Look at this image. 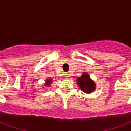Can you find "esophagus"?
Returning <instances> with one entry per match:
<instances>
[{"label": "esophagus", "instance_id": "obj_1", "mask_svg": "<svg viewBox=\"0 0 131 131\" xmlns=\"http://www.w3.org/2000/svg\"><path fill=\"white\" fill-rule=\"evenodd\" d=\"M69 76H70V75L69 73H67L64 74V77H65V78H69Z\"/></svg>", "mask_w": 131, "mask_h": 131}]
</instances>
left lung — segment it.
<instances>
[{
    "mask_svg": "<svg viewBox=\"0 0 131 131\" xmlns=\"http://www.w3.org/2000/svg\"><path fill=\"white\" fill-rule=\"evenodd\" d=\"M77 84L82 91L87 94H90L96 90V83L90 79L87 73H83L80 77L76 80Z\"/></svg>",
    "mask_w": 131,
    "mask_h": 131,
    "instance_id": "left-lung-1",
    "label": "left lung"
}]
</instances>
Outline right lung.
Listing matches in <instances>:
<instances>
[{"label": "right lung", "instance_id": "obj_1", "mask_svg": "<svg viewBox=\"0 0 131 131\" xmlns=\"http://www.w3.org/2000/svg\"><path fill=\"white\" fill-rule=\"evenodd\" d=\"M53 82L52 79H51V78H48V79H47V80H45V83L44 84V85H45L46 87H49V86H51V82Z\"/></svg>", "mask_w": 131, "mask_h": 131}]
</instances>
